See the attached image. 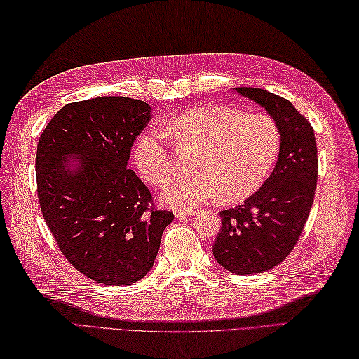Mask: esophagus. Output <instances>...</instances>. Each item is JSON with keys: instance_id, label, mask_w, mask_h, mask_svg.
<instances>
[{"instance_id": "esophagus-1", "label": "esophagus", "mask_w": 359, "mask_h": 359, "mask_svg": "<svg viewBox=\"0 0 359 359\" xmlns=\"http://www.w3.org/2000/svg\"><path fill=\"white\" fill-rule=\"evenodd\" d=\"M194 213H195V210H177V212H175V216L178 217V219H184V217H189V216H194Z\"/></svg>"}]
</instances>
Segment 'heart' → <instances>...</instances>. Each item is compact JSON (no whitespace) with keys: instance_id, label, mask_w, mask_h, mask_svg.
Returning a JSON list of instances; mask_svg holds the SVG:
<instances>
[{"instance_id":"obj_1","label":"heart","mask_w":359,"mask_h":359,"mask_svg":"<svg viewBox=\"0 0 359 359\" xmlns=\"http://www.w3.org/2000/svg\"><path fill=\"white\" fill-rule=\"evenodd\" d=\"M158 129L147 130L135 144L142 177L160 187L170 178L169 140L196 149L194 175L175 178L161 201L173 208H194L219 196L224 203L248 198L262 186L276 163L280 135L273 118L230 107L198 108L181 114Z\"/></svg>"}]
</instances>
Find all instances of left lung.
<instances>
[{
    "instance_id": "8db88e82",
    "label": "left lung",
    "mask_w": 359,
    "mask_h": 359,
    "mask_svg": "<svg viewBox=\"0 0 359 359\" xmlns=\"http://www.w3.org/2000/svg\"><path fill=\"white\" fill-rule=\"evenodd\" d=\"M234 90L264 107L280 133L273 173L242 205L221 212L212 248L217 264L245 276L277 266L294 250L316 195L318 158L313 129L290 100L250 86Z\"/></svg>"
}]
</instances>
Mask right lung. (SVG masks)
Masks as SVG:
<instances>
[{
	"mask_svg": "<svg viewBox=\"0 0 359 359\" xmlns=\"http://www.w3.org/2000/svg\"><path fill=\"white\" fill-rule=\"evenodd\" d=\"M143 100L104 95L68 103L41 134L38 199L57 247L91 280L126 286L143 278L158 255L173 213L128 168L135 138L151 120ZM76 155L78 168L66 158Z\"/></svg>",
	"mask_w": 359,
	"mask_h": 359,
	"instance_id": "obj_1",
	"label": "right lung"
}]
</instances>
